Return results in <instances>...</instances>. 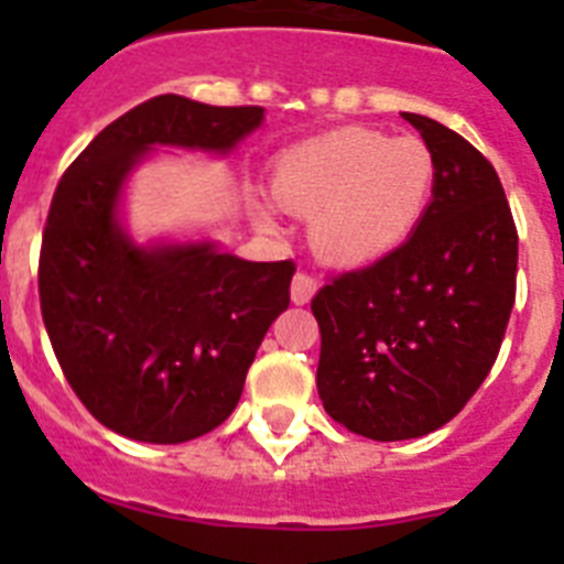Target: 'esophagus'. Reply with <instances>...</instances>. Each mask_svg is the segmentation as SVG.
<instances>
[{"instance_id":"esophagus-1","label":"esophagus","mask_w":564,"mask_h":564,"mask_svg":"<svg viewBox=\"0 0 564 564\" xmlns=\"http://www.w3.org/2000/svg\"><path fill=\"white\" fill-rule=\"evenodd\" d=\"M316 291H318V279L313 276V273L299 271L296 276H293V285H291L293 305H307V302L316 296Z\"/></svg>"}]
</instances>
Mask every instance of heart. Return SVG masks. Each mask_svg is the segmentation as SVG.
Returning <instances> with one entry per match:
<instances>
[{
    "mask_svg": "<svg viewBox=\"0 0 564 564\" xmlns=\"http://www.w3.org/2000/svg\"><path fill=\"white\" fill-rule=\"evenodd\" d=\"M435 188V158L421 138L344 127L276 154L271 197L311 217L318 253L367 265L415 231ZM259 217H268L259 208Z\"/></svg>",
    "mask_w": 564,
    "mask_h": 564,
    "instance_id": "heart-1",
    "label": "heart"
}]
</instances>
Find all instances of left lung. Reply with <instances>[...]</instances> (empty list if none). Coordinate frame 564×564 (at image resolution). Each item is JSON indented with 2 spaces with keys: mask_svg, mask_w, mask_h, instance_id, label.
Wrapping results in <instances>:
<instances>
[{
  "mask_svg": "<svg viewBox=\"0 0 564 564\" xmlns=\"http://www.w3.org/2000/svg\"><path fill=\"white\" fill-rule=\"evenodd\" d=\"M401 115L435 158L432 203L406 242L311 302L318 395L370 441L449 423L495 367L517 296V226L495 166L449 127Z\"/></svg>",
  "mask_w": 564,
  "mask_h": 564,
  "instance_id": "obj_1",
  "label": "left lung"
}]
</instances>
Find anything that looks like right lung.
<instances>
[{"label":"right lung","mask_w":564,"mask_h":564,"mask_svg":"<svg viewBox=\"0 0 564 564\" xmlns=\"http://www.w3.org/2000/svg\"><path fill=\"white\" fill-rule=\"evenodd\" d=\"M262 115L158 96L98 132L58 181L39 253L42 318L78 401L118 435L183 443L217 430L291 305L293 259L138 248L115 223L123 177L149 147L228 152Z\"/></svg>","instance_id":"add662e5"}]
</instances>
